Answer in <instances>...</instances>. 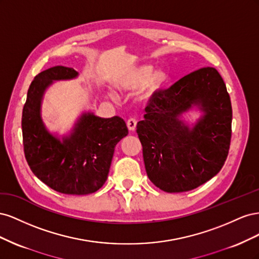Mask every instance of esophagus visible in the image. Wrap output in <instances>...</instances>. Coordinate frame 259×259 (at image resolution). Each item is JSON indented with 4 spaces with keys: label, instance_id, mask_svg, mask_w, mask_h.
Wrapping results in <instances>:
<instances>
[{
    "label": "esophagus",
    "instance_id": "1",
    "mask_svg": "<svg viewBox=\"0 0 259 259\" xmlns=\"http://www.w3.org/2000/svg\"><path fill=\"white\" fill-rule=\"evenodd\" d=\"M126 125H127V128H128L131 132H135V131H136L137 122H136L134 119H130V120L126 122Z\"/></svg>",
    "mask_w": 259,
    "mask_h": 259
}]
</instances>
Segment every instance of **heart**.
<instances>
[{
    "label": "heart",
    "mask_w": 259,
    "mask_h": 259,
    "mask_svg": "<svg viewBox=\"0 0 259 259\" xmlns=\"http://www.w3.org/2000/svg\"><path fill=\"white\" fill-rule=\"evenodd\" d=\"M170 82V73L167 69L154 71L151 65L143 64L124 69L116 75L114 86L121 92H134L142 89V97L150 99L162 92ZM109 97L113 98L111 94Z\"/></svg>",
    "instance_id": "b5f03b06"
}]
</instances>
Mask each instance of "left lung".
<instances>
[{
  "instance_id": "8db88e82",
  "label": "left lung",
  "mask_w": 259,
  "mask_h": 259,
  "mask_svg": "<svg viewBox=\"0 0 259 259\" xmlns=\"http://www.w3.org/2000/svg\"><path fill=\"white\" fill-rule=\"evenodd\" d=\"M202 112L191 127L182 119ZM137 124L147 175L165 192L195 189L218 174L229 152L232 108L215 68H201L150 98Z\"/></svg>"
}]
</instances>
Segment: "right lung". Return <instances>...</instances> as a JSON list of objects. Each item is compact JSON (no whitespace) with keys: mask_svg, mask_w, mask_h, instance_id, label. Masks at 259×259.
Here are the masks:
<instances>
[{"mask_svg":"<svg viewBox=\"0 0 259 259\" xmlns=\"http://www.w3.org/2000/svg\"><path fill=\"white\" fill-rule=\"evenodd\" d=\"M79 72L56 66L38 73L22 109V139L26 160L33 174L55 191L84 195L97 191L107 180L116 144L128 134L120 116L105 119L83 112L73 128L59 137L42 119L44 94L56 81L73 80Z\"/></svg>","mask_w":259,"mask_h":259,"instance_id":"obj_1","label":"right lung"}]
</instances>
